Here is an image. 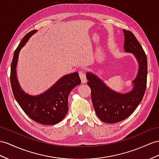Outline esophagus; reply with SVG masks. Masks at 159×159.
Masks as SVG:
<instances>
[{"mask_svg":"<svg viewBox=\"0 0 159 159\" xmlns=\"http://www.w3.org/2000/svg\"><path fill=\"white\" fill-rule=\"evenodd\" d=\"M79 76H80V78L81 79V82H82V83H86L87 82L86 75L84 74L83 72L79 71Z\"/></svg>","mask_w":159,"mask_h":159,"instance_id":"34e87169","label":"esophagus"}]
</instances>
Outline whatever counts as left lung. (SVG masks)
Returning <instances> with one entry per match:
<instances>
[{
	"label": "left lung",
	"mask_w": 159,
	"mask_h": 159,
	"mask_svg": "<svg viewBox=\"0 0 159 159\" xmlns=\"http://www.w3.org/2000/svg\"><path fill=\"white\" fill-rule=\"evenodd\" d=\"M123 33L124 50L132 54L138 64L136 76L131 83V90L124 93L117 92L109 88L95 73H86L96 114L107 124L117 123L132 114L142 101L146 88L148 66L145 52L131 31L123 30Z\"/></svg>",
	"instance_id": "obj_1"
}]
</instances>
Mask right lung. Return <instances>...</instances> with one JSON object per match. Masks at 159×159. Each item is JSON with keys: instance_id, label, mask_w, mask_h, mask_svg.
Returning <instances> with one entry per match:
<instances>
[{"instance_id": "1", "label": "right lung", "mask_w": 159, "mask_h": 159, "mask_svg": "<svg viewBox=\"0 0 159 159\" xmlns=\"http://www.w3.org/2000/svg\"><path fill=\"white\" fill-rule=\"evenodd\" d=\"M37 30L29 32L14 52L11 68V84L15 98L23 111L31 120L43 125H54L62 121L68 111V99L70 91L81 83L79 73L65 75L39 95H31L24 91L17 78L19 55L23 47Z\"/></svg>"}]
</instances>
